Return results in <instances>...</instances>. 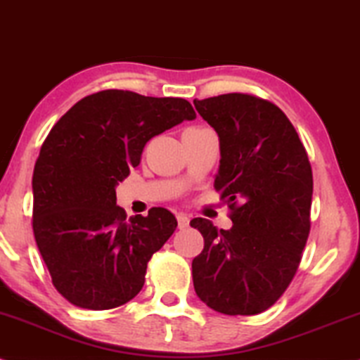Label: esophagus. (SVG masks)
Returning <instances> with one entry per match:
<instances>
[{
    "label": "esophagus",
    "mask_w": 360,
    "mask_h": 360,
    "mask_svg": "<svg viewBox=\"0 0 360 360\" xmlns=\"http://www.w3.org/2000/svg\"><path fill=\"white\" fill-rule=\"evenodd\" d=\"M176 218H177V226H179V229H186L189 226V216L188 214L179 213Z\"/></svg>",
    "instance_id": "obj_1"
}]
</instances>
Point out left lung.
<instances>
[{
	"label": "left lung",
	"mask_w": 360,
	"mask_h": 360,
	"mask_svg": "<svg viewBox=\"0 0 360 360\" xmlns=\"http://www.w3.org/2000/svg\"><path fill=\"white\" fill-rule=\"evenodd\" d=\"M219 137L214 189L228 199L231 229L194 218L205 248L193 259V283L224 315H257L288 288L310 233L314 177L288 117L250 94L194 98Z\"/></svg>",
	"instance_id": "1"
}]
</instances>
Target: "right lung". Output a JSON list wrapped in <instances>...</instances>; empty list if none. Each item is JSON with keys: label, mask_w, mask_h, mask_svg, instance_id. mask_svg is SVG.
<instances>
[{"label": "right lung", "mask_w": 360, "mask_h": 360, "mask_svg": "<svg viewBox=\"0 0 360 360\" xmlns=\"http://www.w3.org/2000/svg\"><path fill=\"white\" fill-rule=\"evenodd\" d=\"M196 117L184 98L131 90L86 95L53 125L33 171V233L58 293L109 310L141 292L147 263L177 226L166 207L127 219L115 186L147 141Z\"/></svg>", "instance_id": "right-lung-1"}]
</instances>
